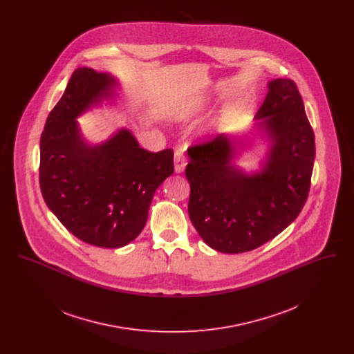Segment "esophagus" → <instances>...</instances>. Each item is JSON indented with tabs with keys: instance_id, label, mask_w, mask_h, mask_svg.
<instances>
[{
	"instance_id": "esophagus-1",
	"label": "esophagus",
	"mask_w": 354,
	"mask_h": 354,
	"mask_svg": "<svg viewBox=\"0 0 354 354\" xmlns=\"http://www.w3.org/2000/svg\"><path fill=\"white\" fill-rule=\"evenodd\" d=\"M185 166H187V159H185L183 152H175V156H174V169H175V172H176V174L183 172Z\"/></svg>"
}]
</instances>
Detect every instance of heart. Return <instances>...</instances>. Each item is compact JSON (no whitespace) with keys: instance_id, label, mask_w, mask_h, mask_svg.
<instances>
[{"instance_id":"obj_1","label":"heart","mask_w":354,"mask_h":354,"mask_svg":"<svg viewBox=\"0 0 354 354\" xmlns=\"http://www.w3.org/2000/svg\"><path fill=\"white\" fill-rule=\"evenodd\" d=\"M205 104H207V100L204 97H195L174 107L169 115L175 122H185L195 117L198 113H201Z\"/></svg>"}]
</instances>
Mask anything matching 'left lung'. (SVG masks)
I'll list each match as a JSON object with an SVG mask.
<instances>
[{"label":"left lung","mask_w":354,"mask_h":354,"mask_svg":"<svg viewBox=\"0 0 354 354\" xmlns=\"http://www.w3.org/2000/svg\"><path fill=\"white\" fill-rule=\"evenodd\" d=\"M267 88L251 135L223 133L188 150V215L218 252H248L270 241L295 221L308 198L316 149L301 95L284 78L268 81ZM252 136L269 149L261 169L247 173L235 160L252 148Z\"/></svg>","instance_id":"left-lung-1"}]
</instances>
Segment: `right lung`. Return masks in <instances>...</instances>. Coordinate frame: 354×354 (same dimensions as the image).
<instances>
[{"label": "right lung", "mask_w": 354, "mask_h": 354, "mask_svg": "<svg viewBox=\"0 0 354 354\" xmlns=\"http://www.w3.org/2000/svg\"><path fill=\"white\" fill-rule=\"evenodd\" d=\"M118 78L78 68L54 106L39 142V185L68 232L101 248H120L142 232L156 188L174 172L171 149L149 152L119 129L101 143L84 138L77 119L118 100Z\"/></svg>", "instance_id": "add662e5"}]
</instances>
